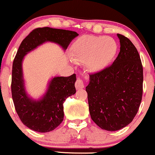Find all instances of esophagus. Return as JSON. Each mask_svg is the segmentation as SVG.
<instances>
[{"instance_id":"obj_1","label":"esophagus","mask_w":155,"mask_h":155,"mask_svg":"<svg viewBox=\"0 0 155 155\" xmlns=\"http://www.w3.org/2000/svg\"><path fill=\"white\" fill-rule=\"evenodd\" d=\"M75 87L77 90H81V89H83L84 87V82L82 79L81 78H78L75 83Z\"/></svg>"}]
</instances>
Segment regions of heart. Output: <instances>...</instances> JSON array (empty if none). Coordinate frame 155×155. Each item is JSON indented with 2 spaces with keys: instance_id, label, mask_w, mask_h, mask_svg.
<instances>
[{
  "instance_id": "1",
  "label": "heart",
  "mask_w": 155,
  "mask_h": 155,
  "mask_svg": "<svg viewBox=\"0 0 155 155\" xmlns=\"http://www.w3.org/2000/svg\"><path fill=\"white\" fill-rule=\"evenodd\" d=\"M117 51V43L110 37L84 35L72 45L74 60L85 62L87 68L92 72H99L106 68Z\"/></svg>"
}]
</instances>
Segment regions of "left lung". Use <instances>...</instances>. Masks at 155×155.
<instances>
[{
  "mask_svg": "<svg viewBox=\"0 0 155 155\" xmlns=\"http://www.w3.org/2000/svg\"><path fill=\"white\" fill-rule=\"evenodd\" d=\"M120 53L113 64L90 75L86 87L92 120L102 130L116 131L127 126L142 101L143 68L133 43L117 34Z\"/></svg>",
  "mask_w": 155,
  "mask_h": 155,
  "instance_id": "8db88e82",
  "label": "left lung"
}]
</instances>
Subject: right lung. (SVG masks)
<instances>
[{"mask_svg":"<svg viewBox=\"0 0 155 155\" xmlns=\"http://www.w3.org/2000/svg\"><path fill=\"white\" fill-rule=\"evenodd\" d=\"M75 31L49 27L32 31L22 41L15 56L12 70L11 91L15 108L21 121L29 129L47 133L56 129L64 118L63 103L76 93V74L69 77H54L48 83L45 93L34 99L25 90L22 61L25 55L44 43L52 42L65 50L74 38Z\"/></svg>","mask_w":155,"mask_h":155,"instance_id":"right-lung-1","label":"right lung"}]
</instances>
